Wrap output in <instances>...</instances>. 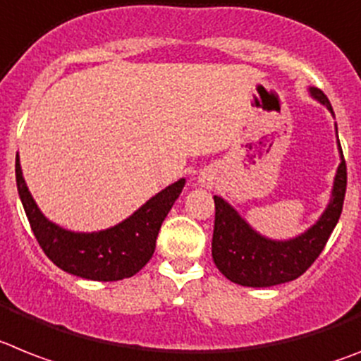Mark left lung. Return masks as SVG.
<instances>
[{
    "instance_id": "1",
    "label": "left lung",
    "mask_w": 361,
    "mask_h": 361,
    "mask_svg": "<svg viewBox=\"0 0 361 361\" xmlns=\"http://www.w3.org/2000/svg\"><path fill=\"white\" fill-rule=\"evenodd\" d=\"M312 94L332 111L331 102L323 91L312 89ZM345 190L347 164L341 151V164L334 180L332 202L309 232L285 243L269 241L255 233L232 206L226 204L221 197H214L215 224L212 257L215 267L230 281L243 286H274L298 279L310 269V264L318 259L327 245L341 215Z\"/></svg>"
}]
</instances>
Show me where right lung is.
<instances>
[{
    "mask_svg": "<svg viewBox=\"0 0 361 361\" xmlns=\"http://www.w3.org/2000/svg\"><path fill=\"white\" fill-rule=\"evenodd\" d=\"M16 184L30 230L58 269L92 281H118L135 276L151 259L162 221L183 192L184 178L157 193L124 223L98 233L67 232L43 217L23 180L18 159Z\"/></svg>",
    "mask_w": 361,
    "mask_h": 361,
    "instance_id": "obj_1",
    "label": "right lung"
}]
</instances>
